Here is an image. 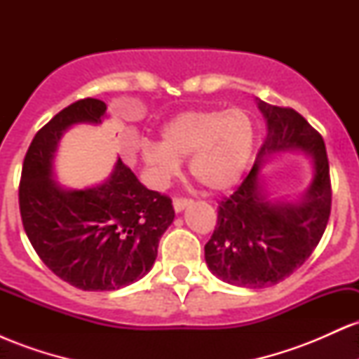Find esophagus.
<instances>
[{"instance_id": "34e87169", "label": "esophagus", "mask_w": 359, "mask_h": 359, "mask_svg": "<svg viewBox=\"0 0 359 359\" xmlns=\"http://www.w3.org/2000/svg\"><path fill=\"white\" fill-rule=\"evenodd\" d=\"M189 204H192V199H187V197H174V209L177 212L184 211Z\"/></svg>"}]
</instances>
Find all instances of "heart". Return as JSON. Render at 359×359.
<instances>
[{
	"instance_id": "heart-1",
	"label": "heart",
	"mask_w": 359,
	"mask_h": 359,
	"mask_svg": "<svg viewBox=\"0 0 359 359\" xmlns=\"http://www.w3.org/2000/svg\"><path fill=\"white\" fill-rule=\"evenodd\" d=\"M255 145V128L241 108L184 111L162 130V145L145 143L143 160L162 179L179 172V160L189 158L194 179L212 192L238 184Z\"/></svg>"
}]
</instances>
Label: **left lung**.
Listing matches in <instances>:
<instances>
[{"mask_svg":"<svg viewBox=\"0 0 359 359\" xmlns=\"http://www.w3.org/2000/svg\"><path fill=\"white\" fill-rule=\"evenodd\" d=\"M266 137L248 177L217 205V224L204 255L209 270L238 287L277 285L306 263L319 245L331 214V177L324 140L292 108L258 101ZM285 149L313 156L315 179L300 203H270L259 187L262 158Z\"/></svg>","mask_w":359,"mask_h":359,"instance_id":"left-lung-1","label":"left lung"}]
</instances>
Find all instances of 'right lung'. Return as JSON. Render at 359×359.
<instances>
[{
	"label": "right lung",
	"mask_w": 359,
	"mask_h": 359,
	"mask_svg": "<svg viewBox=\"0 0 359 359\" xmlns=\"http://www.w3.org/2000/svg\"><path fill=\"white\" fill-rule=\"evenodd\" d=\"M106 104L84 97L36 131L23 160L18 201L28 240L40 259L81 290H118L150 271L175 211L118 158L104 184L65 191L52 179L60 137L76 123L100 125Z\"/></svg>",
	"instance_id": "add662e5"
}]
</instances>
